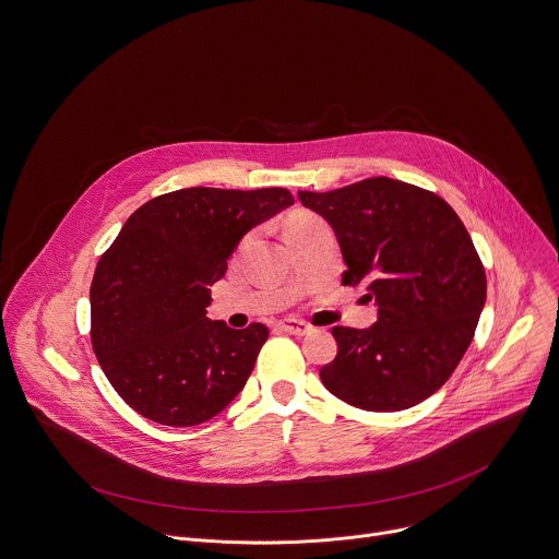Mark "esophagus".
<instances>
[{
	"instance_id": "esophagus-1",
	"label": "esophagus",
	"mask_w": 559,
	"mask_h": 559,
	"mask_svg": "<svg viewBox=\"0 0 559 559\" xmlns=\"http://www.w3.org/2000/svg\"><path fill=\"white\" fill-rule=\"evenodd\" d=\"M277 329L284 331V333H290V335H306V333H311V326H308L306 322H301V320H290V318L280 320V322H277Z\"/></svg>"
}]
</instances>
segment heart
Wrapping results in <instances>:
<instances>
[{
    "instance_id": "b5f03b06",
    "label": "heart",
    "mask_w": 559,
    "mask_h": 559,
    "mask_svg": "<svg viewBox=\"0 0 559 559\" xmlns=\"http://www.w3.org/2000/svg\"><path fill=\"white\" fill-rule=\"evenodd\" d=\"M318 222H322L318 215H313V213H306V211H297V213H293V215L286 219L284 233H286V235H290V233H299V230L311 228V226H313V224H318Z\"/></svg>"
}]
</instances>
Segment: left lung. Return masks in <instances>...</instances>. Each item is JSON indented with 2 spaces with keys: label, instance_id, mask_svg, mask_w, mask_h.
Returning <instances> with one entry per match:
<instances>
[{
  "label": "left lung",
  "instance_id": "obj_1",
  "mask_svg": "<svg viewBox=\"0 0 559 559\" xmlns=\"http://www.w3.org/2000/svg\"><path fill=\"white\" fill-rule=\"evenodd\" d=\"M299 202L335 230L344 286L366 284L380 320L335 326L337 357L320 370L342 402L376 413L411 408L453 376L486 301V273L457 213L419 186L370 177Z\"/></svg>",
  "mask_w": 559,
  "mask_h": 559
}]
</instances>
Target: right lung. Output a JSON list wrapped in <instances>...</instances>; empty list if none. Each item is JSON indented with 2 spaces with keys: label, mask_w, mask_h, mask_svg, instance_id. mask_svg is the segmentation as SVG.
I'll return each mask as SVG.
<instances>
[{
  "label": "right lung",
  "mask_w": 559,
  "mask_h": 559,
  "mask_svg": "<svg viewBox=\"0 0 559 559\" xmlns=\"http://www.w3.org/2000/svg\"><path fill=\"white\" fill-rule=\"evenodd\" d=\"M293 204L286 189H181L140 206L99 258L91 284V342L117 395L164 426L222 413L269 340L211 322V286L246 230Z\"/></svg>",
  "instance_id": "right-lung-1"
}]
</instances>
